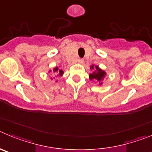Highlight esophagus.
<instances>
[{"label": "esophagus", "instance_id": "esophagus-1", "mask_svg": "<svg viewBox=\"0 0 152 152\" xmlns=\"http://www.w3.org/2000/svg\"><path fill=\"white\" fill-rule=\"evenodd\" d=\"M83 62H84V60L83 58H79L78 59V63H79V64H83Z\"/></svg>", "mask_w": 152, "mask_h": 152}]
</instances>
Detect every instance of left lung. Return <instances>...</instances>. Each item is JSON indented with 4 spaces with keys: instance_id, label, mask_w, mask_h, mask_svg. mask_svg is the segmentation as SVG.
Segmentation results:
<instances>
[{
    "instance_id": "8db88e82",
    "label": "left lung",
    "mask_w": 152,
    "mask_h": 152,
    "mask_svg": "<svg viewBox=\"0 0 152 152\" xmlns=\"http://www.w3.org/2000/svg\"><path fill=\"white\" fill-rule=\"evenodd\" d=\"M91 68H93L91 66ZM96 68V70L95 72H93V73H91L89 75V79H95V80H97L98 82H101L102 78L105 76V72L104 71L102 70L101 69H99L98 66H95Z\"/></svg>"
}]
</instances>
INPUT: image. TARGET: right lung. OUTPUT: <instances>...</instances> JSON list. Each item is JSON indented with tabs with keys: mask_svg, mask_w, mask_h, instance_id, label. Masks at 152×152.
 <instances>
[{
	"mask_svg": "<svg viewBox=\"0 0 152 152\" xmlns=\"http://www.w3.org/2000/svg\"><path fill=\"white\" fill-rule=\"evenodd\" d=\"M54 73H57V76H62L63 73H64V71H63L62 69H58V67L54 68Z\"/></svg>",
	"mask_w": 152,
	"mask_h": 152,
	"instance_id": "obj_1",
	"label": "right lung"
}]
</instances>
